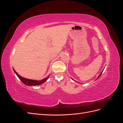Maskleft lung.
Wrapping results in <instances>:
<instances>
[{
  "instance_id": "8db88e82",
  "label": "left lung",
  "mask_w": 123,
  "mask_h": 123,
  "mask_svg": "<svg viewBox=\"0 0 123 123\" xmlns=\"http://www.w3.org/2000/svg\"><path fill=\"white\" fill-rule=\"evenodd\" d=\"M102 72H103V71H102V72H101V73H100V74H99V76H98V78H99V77H100V75H101V74H102ZM72 80H73V79H72ZM96 80H97V79H96Z\"/></svg>"
}]
</instances>
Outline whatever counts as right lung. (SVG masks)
<instances>
[{"label":"right lung","mask_w":123,"mask_h":123,"mask_svg":"<svg viewBox=\"0 0 123 123\" xmlns=\"http://www.w3.org/2000/svg\"><path fill=\"white\" fill-rule=\"evenodd\" d=\"M13 70H14V72L15 73L17 76L18 77V78H19L22 82H23L24 84L27 85V86H36V85H39L42 84L45 82V81L48 79V78H49V75L47 77H46V78H45V79H44L43 80H32L25 79V78L21 77L16 72V71L14 69H13Z\"/></svg>","instance_id":"add662e5"}]
</instances>
